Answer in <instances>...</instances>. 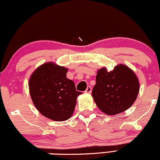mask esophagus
Listing matches in <instances>:
<instances>
[{
	"label": "esophagus",
	"instance_id": "esophagus-1",
	"mask_svg": "<svg viewBox=\"0 0 160 160\" xmlns=\"http://www.w3.org/2000/svg\"><path fill=\"white\" fill-rule=\"evenodd\" d=\"M91 91H92V88L90 87V86H88L85 92H87V93H90V92H91Z\"/></svg>",
	"mask_w": 160,
	"mask_h": 160
}]
</instances>
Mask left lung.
Instances as JSON below:
<instances>
[{"mask_svg":"<svg viewBox=\"0 0 160 160\" xmlns=\"http://www.w3.org/2000/svg\"><path fill=\"white\" fill-rule=\"evenodd\" d=\"M92 95L97 106L107 115L127 110L134 103L139 91V82L132 70L118 65L108 72L106 68L97 72Z\"/></svg>","mask_w":160,"mask_h":160,"instance_id":"1","label":"left lung"}]
</instances>
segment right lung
I'll return each instance as SVG.
<instances>
[{
	"label": "right lung",
	"mask_w": 160,
	"mask_h": 160,
	"mask_svg": "<svg viewBox=\"0 0 160 160\" xmlns=\"http://www.w3.org/2000/svg\"><path fill=\"white\" fill-rule=\"evenodd\" d=\"M68 69L44 63L32 73L28 82L30 95L38 111L53 121L68 120L72 115L76 99L82 92L67 78Z\"/></svg>",
	"instance_id": "right-lung-1"
}]
</instances>
